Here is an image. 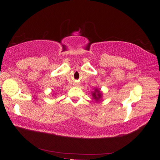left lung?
<instances>
[{
    "mask_svg": "<svg viewBox=\"0 0 160 160\" xmlns=\"http://www.w3.org/2000/svg\"><path fill=\"white\" fill-rule=\"evenodd\" d=\"M92 96H93L94 99L96 100V101H98V100H99V99L101 98L102 94L100 93V91L96 89V91H95V92L92 94Z\"/></svg>",
    "mask_w": 160,
    "mask_h": 160,
    "instance_id": "obj_1",
    "label": "left lung"
}]
</instances>
